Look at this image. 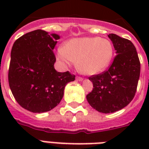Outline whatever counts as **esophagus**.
<instances>
[{"label": "esophagus", "mask_w": 149, "mask_h": 149, "mask_svg": "<svg viewBox=\"0 0 149 149\" xmlns=\"http://www.w3.org/2000/svg\"><path fill=\"white\" fill-rule=\"evenodd\" d=\"M77 80H79V81H82V80H83V78L80 77H77Z\"/></svg>", "instance_id": "34e87169"}]
</instances>
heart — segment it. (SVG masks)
<instances>
[{"instance_id": "b5f03b06", "label": "heart", "mask_w": 149, "mask_h": 149, "mask_svg": "<svg viewBox=\"0 0 149 149\" xmlns=\"http://www.w3.org/2000/svg\"><path fill=\"white\" fill-rule=\"evenodd\" d=\"M113 54L111 42L99 37L70 39L58 49V57L65 64L77 62L78 70L87 75H95L106 70Z\"/></svg>"}]
</instances>
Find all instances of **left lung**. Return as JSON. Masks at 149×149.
I'll list each match as a JSON object with an SVG mask.
<instances>
[{
  "label": "left lung",
  "instance_id": "1",
  "mask_svg": "<svg viewBox=\"0 0 149 149\" xmlns=\"http://www.w3.org/2000/svg\"><path fill=\"white\" fill-rule=\"evenodd\" d=\"M116 55L108 70L89 77L93 91L86 95L91 106L99 112L113 113L132 101L136 93L141 64L134 44L115 34H109Z\"/></svg>",
  "mask_w": 149,
  "mask_h": 149
}]
</instances>
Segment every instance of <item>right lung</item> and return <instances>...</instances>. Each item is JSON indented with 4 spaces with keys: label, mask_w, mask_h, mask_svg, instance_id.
Wrapping results in <instances>:
<instances>
[{
    "label": "right lung",
    "mask_w": 149,
    "mask_h": 149,
    "mask_svg": "<svg viewBox=\"0 0 149 149\" xmlns=\"http://www.w3.org/2000/svg\"><path fill=\"white\" fill-rule=\"evenodd\" d=\"M59 36L35 30L17 38L12 46L8 83L16 101L33 113L49 111L63 99L65 85L75 80L69 71L54 68L53 49Z\"/></svg>",
    "instance_id": "right-lung-1"
}]
</instances>
